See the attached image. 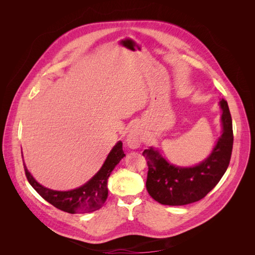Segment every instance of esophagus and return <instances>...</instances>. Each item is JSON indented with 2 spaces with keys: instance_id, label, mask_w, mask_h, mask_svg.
<instances>
[{
  "instance_id": "1",
  "label": "esophagus",
  "mask_w": 255,
  "mask_h": 255,
  "mask_svg": "<svg viewBox=\"0 0 255 255\" xmlns=\"http://www.w3.org/2000/svg\"><path fill=\"white\" fill-rule=\"evenodd\" d=\"M142 142V135L136 127H133L127 136V144L131 149H137Z\"/></svg>"
}]
</instances>
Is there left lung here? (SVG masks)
<instances>
[{
	"instance_id": "1",
	"label": "left lung",
	"mask_w": 255,
	"mask_h": 255,
	"mask_svg": "<svg viewBox=\"0 0 255 255\" xmlns=\"http://www.w3.org/2000/svg\"><path fill=\"white\" fill-rule=\"evenodd\" d=\"M222 109V134L211 155L196 166L179 167L168 163L153 148L142 155L148 164L145 187L156 202L166 206H184L204 198L223 177L230 165L234 143L233 121L227 102Z\"/></svg>"
}]
</instances>
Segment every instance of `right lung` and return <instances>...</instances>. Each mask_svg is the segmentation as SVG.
<instances>
[{
    "label": "right lung",
    "mask_w": 255,
    "mask_h": 255,
    "mask_svg": "<svg viewBox=\"0 0 255 255\" xmlns=\"http://www.w3.org/2000/svg\"><path fill=\"white\" fill-rule=\"evenodd\" d=\"M124 156L123 142L119 141L107 156L105 162L96 175L82 187L70 191H56L45 188L31 176L25 165L24 172L33 188L53 207L70 214L90 213L100 209L105 203L109 195L107 180L116 165Z\"/></svg>",
    "instance_id": "1"
}]
</instances>
